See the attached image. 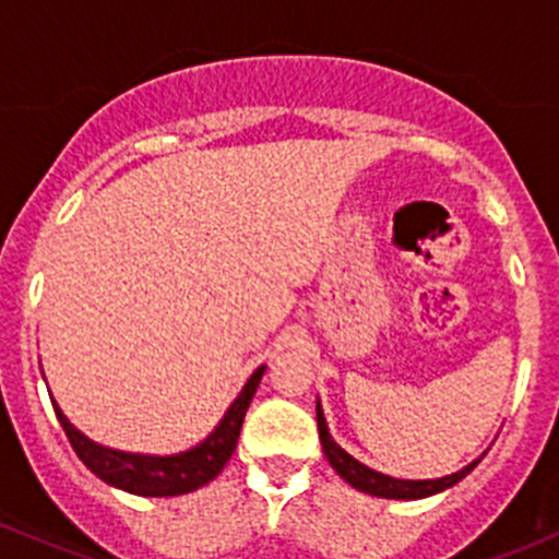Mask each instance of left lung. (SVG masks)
Returning <instances> with one entry per match:
<instances>
[{"instance_id": "1", "label": "left lung", "mask_w": 559, "mask_h": 559, "mask_svg": "<svg viewBox=\"0 0 559 559\" xmlns=\"http://www.w3.org/2000/svg\"><path fill=\"white\" fill-rule=\"evenodd\" d=\"M317 430H320L322 452H325L328 463L336 468L338 477H342L344 483H350L353 488H358V491L372 493V497H383V499H425V497H432V493L447 491V488H452L455 483H461V479L466 477V474L472 472V468L479 463V457H477V461H472L468 466H463L461 472L447 474V477H438V479H397V477H389V474L374 472V468L364 466V463H358L356 457L347 455V452H344L342 447L333 441L331 432H328L325 416H322L320 403H317Z\"/></svg>"}]
</instances>
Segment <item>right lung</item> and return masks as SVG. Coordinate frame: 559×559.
Instances as JSON below:
<instances>
[{
    "mask_svg": "<svg viewBox=\"0 0 559 559\" xmlns=\"http://www.w3.org/2000/svg\"><path fill=\"white\" fill-rule=\"evenodd\" d=\"M264 369L267 367H259L250 374L245 389L239 391V397L234 400L231 408L221 419V425L209 432L201 444L187 452H179V455L159 457L109 450V447H102L96 441H91L87 436H82L66 419V414H62L55 400H51V405H55L57 419H60L62 430H66L68 441H71L74 452L80 455V461L98 479L115 485V488H121V491L138 493V497H179V493H190L195 488H201V485L212 483L223 472V466L231 461L234 450H237L239 430H242L245 411H248L250 400H253L255 389H259V380H262Z\"/></svg>",
    "mask_w": 559,
    "mask_h": 559,
    "instance_id": "1",
    "label": "right lung"
}]
</instances>
